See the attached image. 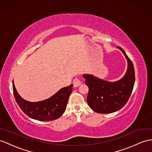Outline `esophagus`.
I'll list each match as a JSON object with an SVG mask.
<instances>
[{
	"instance_id": "obj_1",
	"label": "esophagus",
	"mask_w": 152,
	"mask_h": 152,
	"mask_svg": "<svg viewBox=\"0 0 152 152\" xmlns=\"http://www.w3.org/2000/svg\"><path fill=\"white\" fill-rule=\"evenodd\" d=\"M73 86L74 87H78V86H80L81 84H82V83H81V81H80V80L79 79L75 78V79H73Z\"/></svg>"
}]
</instances>
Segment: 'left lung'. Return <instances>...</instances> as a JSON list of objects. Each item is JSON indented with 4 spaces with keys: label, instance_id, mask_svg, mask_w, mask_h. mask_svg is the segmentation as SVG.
Returning <instances> with one entry per match:
<instances>
[{
    "label": "left lung",
    "instance_id": "1",
    "mask_svg": "<svg viewBox=\"0 0 152 152\" xmlns=\"http://www.w3.org/2000/svg\"><path fill=\"white\" fill-rule=\"evenodd\" d=\"M117 48L123 51L128 61V69L123 79L111 83L93 75H83L89 88L88 104L99 113H110L121 110L127 103L134 88L135 79L134 64L123 48Z\"/></svg>",
    "mask_w": 152,
    "mask_h": 152
}]
</instances>
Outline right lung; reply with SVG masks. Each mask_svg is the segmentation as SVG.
<instances>
[{
	"mask_svg": "<svg viewBox=\"0 0 152 152\" xmlns=\"http://www.w3.org/2000/svg\"><path fill=\"white\" fill-rule=\"evenodd\" d=\"M73 85L61 89L52 97L42 101L31 102L23 99L18 94L13 81L15 99L22 111L31 119L40 121H50L58 119L64 111Z\"/></svg>",
	"mask_w": 152,
	"mask_h": 152,
	"instance_id": "add662e5",
	"label": "right lung"
}]
</instances>
